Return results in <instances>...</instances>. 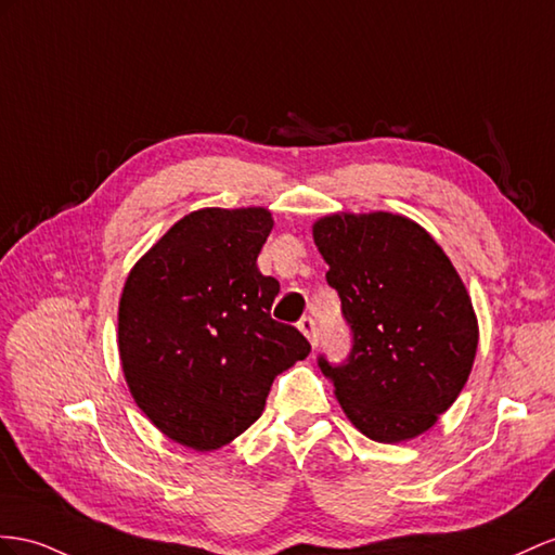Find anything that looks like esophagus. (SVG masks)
<instances>
[{"label":"esophagus","instance_id":"esophagus-1","mask_svg":"<svg viewBox=\"0 0 555 555\" xmlns=\"http://www.w3.org/2000/svg\"><path fill=\"white\" fill-rule=\"evenodd\" d=\"M297 328L302 331V335L309 339L311 347H317V343H319V328H317V321L314 319L302 317L300 321H297Z\"/></svg>","mask_w":555,"mask_h":555}]
</instances>
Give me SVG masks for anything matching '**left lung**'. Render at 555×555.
<instances>
[{
  "instance_id": "left-lung-1",
  "label": "left lung",
  "mask_w": 555,
  "mask_h": 555,
  "mask_svg": "<svg viewBox=\"0 0 555 555\" xmlns=\"http://www.w3.org/2000/svg\"><path fill=\"white\" fill-rule=\"evenodd\" d=\"M328 286L343 300L347 363L319 359L335 399L377 443H401L457 401L478 349V319L434 236L396 212H333L311 227Z\"/></svg>"
}]
</instances>
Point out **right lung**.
<instances>
[{
  "label": "right lung",
  "instance_id": "add662e5",
  "mask_svg": "<svg viewBox=\"0 0 555 555\" xmlns=\"http://www.w3.org/2000/svg\"><path fill=\"white\" fill-rule=\"evenodd\" d=\"M272 212L202 208L142 255L119 300L126 385L150 422L198 452L232 443L262 415L276 375L309 357L272 319L279 281L258 269Z\"/></svg>",
  "mask_w": 555,
  "mask_h": 555
}]
</instances>
